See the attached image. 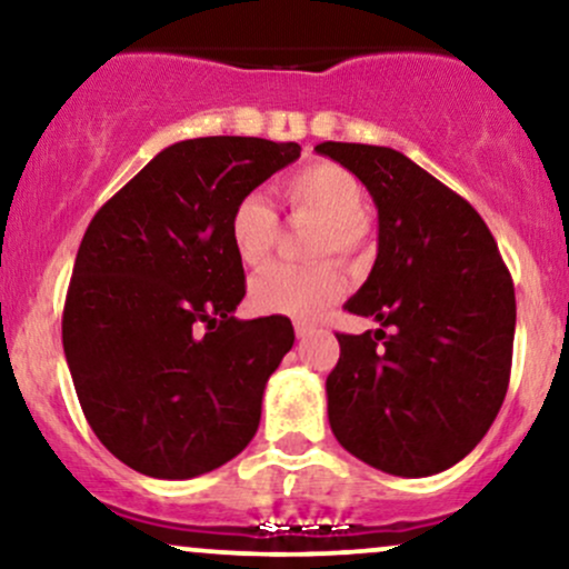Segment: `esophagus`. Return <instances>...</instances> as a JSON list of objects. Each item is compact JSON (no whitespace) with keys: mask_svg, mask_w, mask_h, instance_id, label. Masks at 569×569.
<instances>
[{"mask_svg":"<svg viewBox=\"0 0 569 569\" xmlns=\"http://www.w3.org/2000/svg\"><path fill=\"white\" fill-rule=\"evenodd\" d=\"M293 331H297V339H307L312 335V331H316V326L307 323V321H297V323H293Z\"/></svg>","mask_w":569,"mask_h":569,"instance_id":"1","label":"esophagus"}]
</instances>
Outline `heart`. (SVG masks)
<instances>
[{
	"label": "heart",
	"mask_w": 569,
	"mask_h": 569,
	"mask_svg": "<svg viewBox=\"0 0 569 569\" xmlns=\"http://www.w3.org/2000/svg\"><path fill=\"white\" fill-rule=\"evenodd\" d=\"M280 194L293 213H307L321 224L312 234V257L323 259L337 253L342 259H352L363 251L369 238V224L363 219L367 192L348 168L335 162H312L291 173L280 184ZM227 232L240 262L262 267L276 248L278 213L262 194L251 192L234 202ZM342 293L345 278L337 262H318L312 267L272 264L251 280L248 299L253 310L264 316L312 318L335 305Z\"/></svg>",
	"instance_id": "obj_1"
}]
</instances>
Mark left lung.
<instances>
[{"mask_svg": "<svg viewBox=\"0 0 569 569\" xmlns=\"http://www.w3.org/2000/svg\"><path fill=\"white\" fill-rule=\"evenodd\" d=\"M316 152L369 189L380 221L375 267L345 310L382 329L337 335L329 426L377 471H447L485 439L506 398L513 280L471 202L407 154L342 141Z\"/></svg>", "mask_w": 569, "mask_h": 569, "instance_id": "1", "label": "left lung"}]
</instances>
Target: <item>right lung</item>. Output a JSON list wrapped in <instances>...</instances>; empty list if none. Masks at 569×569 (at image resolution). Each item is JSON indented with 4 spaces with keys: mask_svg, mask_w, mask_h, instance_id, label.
I'll list each match as a JSON object with an SVG mask.
<instances>
[{
    "mask_svg": "<svg viewBox=\"0 0 569 569\" xmlns=\"http://www.w3.org/2000/svg\"><path fill=\"white\" fill-rule=\"evenodd\" d=\"M302 152L251 136L154 154L84 230L63 352L98 441L152 479H192L253 439L264 385L293 345L283 316L238 321L230 213Z\"/></svg>",
    "mask_w": 569,
    "mask_h": 569,
    "instance_id": "1",
    "label": "right lung"
}]
</instances>
